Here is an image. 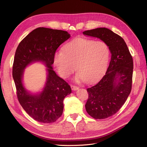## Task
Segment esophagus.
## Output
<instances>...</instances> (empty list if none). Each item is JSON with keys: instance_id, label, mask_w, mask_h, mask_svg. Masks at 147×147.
<instances>
[{"instance_id": "obj_1", "label": "esophagus", "mask_w": 147, "mask_h": 147, "mask_svg": "<svg viewBox=\"0 0 147 147\" xmlns=\"http://www.w3.org/2000/svg\"><path fill=\"white\" fill-rule=\"evenodd\" d=\"M71 88H72V90L73 91H75V90H77L78 89V87L77 86H75V85H72V84H71Z\"/></svg>"}]
</instances>
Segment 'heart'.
<instances>
[{
    "instance_id": "b5f03b06",
    "label": "heart",
    "mask_w": 147,
    "mask_h": 147,
    "mask_svg": "<svg viewBox=\"0 0 147 147\" xmlns=\"http://www.w3.org/2000/svg\"><path fill=\"white\" fill-rule=\"evenodd\" d=\"M110 57V48L105 42L80 38L66 44L63 51L56 52L54 61L63 78H68L76 66L77 80L92 82L104 73Z\"/></svg>"
}]
</instances>
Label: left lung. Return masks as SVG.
<instances>
[{
  "label": "left lung",
  "instance_id": "8db88e82",
  "mask_svg": "<svg viewBox=\"0 0 147 147\" xmlns=\"http://www.w3.org/2000/svg\"><path fill=\"white\" fill-rule=\"evenodd\" d=\"M83 34L99 38L105 42L112 54L105 75L95 84L87 88L86 112L94 119H105L116 113L130 94L132 57L124 39L107 28L88 30Z\"/></svg>",
  "mask_w": 147,
  "mask_h": 147
}]
</instances>
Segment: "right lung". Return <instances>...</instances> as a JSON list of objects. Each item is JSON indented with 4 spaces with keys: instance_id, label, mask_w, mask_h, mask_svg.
I'll return each mask as SVG.
<instances>
[{
    "instance_id": "right-lung-1",
    "label": "right lung",
    "mask_w": 147,
    "mask_h": 147,
    "mask_svg": "<svg viewBox=\"0 0 147 147\" xmlns=\"http://www.w3.org/2000/svg\"><path fill=\"white\" fill-rule=\"evenodd\" d=\"M70 37L67 31L38 28L20 43L15 52L12 75L20 104L30 117L43 123L55 122L63 112V100L72 90L64 80L57 76L52 68L56 51ZM41 60L48 67L47 81L40 95L26 91L22 83L23 70L29 63Z\"/></svg>"
}]
</instances>
